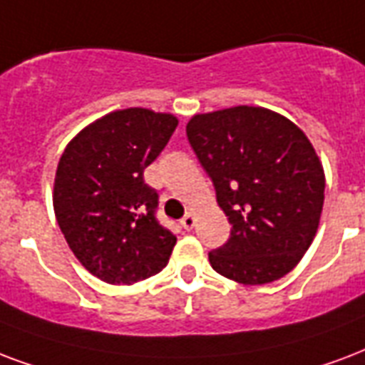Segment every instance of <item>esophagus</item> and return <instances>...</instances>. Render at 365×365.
Returning a JSON list of instances; mask_svg holds the SVG:
<instances>
[{
	"label": "esophagus",
	"mask_w": 365,
	"mask_h": 365,
	"mask_svg": "<svg viewBox=\"0 0 365 365\" xmlns=\"http://www.w3.org/2000/svg\"><path fill=\"white\" fill-rule=\"evenodd\" d=\"M180 224H182L183 230H187V232H191L195 226V214L193 212H187L185 216H183L182 220H180Z\"/></svg>",
	"instance_id": "esophagus-1"
}]
</instances>
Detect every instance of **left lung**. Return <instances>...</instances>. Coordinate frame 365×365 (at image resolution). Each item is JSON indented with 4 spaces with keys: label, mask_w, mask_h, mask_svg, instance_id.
Returning a JSON list of instances; mask_svg holds the SVG:
<instances>
[{
    "label": "left lung",
    "mask_w": 365,
    "mask_h": 365,
    "mask_svg": "<svg viewBox=\"0 0 365 365\" xmlns=\"http://www.w3.org/2000/svg\"><path fill=\"white\" fill-rule=\"evenodd\" d=\"M185 132L232 224L230 239L208 252L210 266L243 285L289 274L324 208V166L310 139L285 116L247 105L195 115Z\"/></svg>",
    "instance_id": "8db88e82"
}]
</instances>
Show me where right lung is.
Instances as JSON below:
<instances>
[{
    "mask_svg": "<svg viewBox=\"0 0 365 365\" xmlns=\"http://www.w3.org/2000/svg\"><path fill=\"white\" fill-rule=\"evenodd\" d=\"M178 126L166 113L133 107L108 113L66 145L53 208L66 243L90 274L132 285L168 264L176 235L158 224V193L143 170Z\"/></svg>",
    "mask_w": 365,
    "mask_h": 365,
    "instance_id": "right-lung-1",
    "label": "right lung"
}]
</instances>
